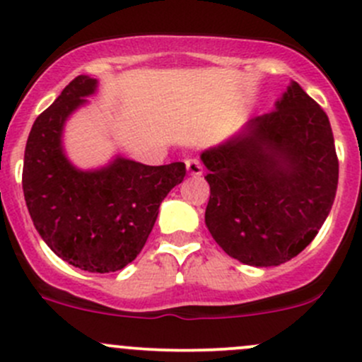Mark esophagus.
<instances>
[{"label":"esophagus","mask_w":362,"mask_h":362,"mask_svg":"<svg viewBox=\"0 0 362 362\" xmlns=\"http://www.w3.org/2000/svg\"><path fill=\"white\" fill-rule=\"evenodd\" d=\"M185 168H187V173L192 177H199L203 173V166L198 159H185Z\"/></svg>","instance_id":"obj_1"}]
</instances>
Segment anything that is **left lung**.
<instances>
[{
  "instance_id": "left-lung-1",
  "label": "left lung",
  "mask_w": 362,
  "mask_h": 362,
  "mask_svg": "<svg viewBox=\"0 0 362 362\" xmlns=\"http://www.w3.org/2000/svg\"><path fill=\"white\" fill-rule=\"evenodd\" d=\"M204 222L243 264L279 266L310 245L329 215L338 158L326 112L293 82L275 110L202 154Z\"/></svg>"
}]
</instances>
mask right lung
Instances as JSON below:
<instances>
[{
	"label": "right lung",
	"mask_w": 362,
	"mask_h": 362,
	"mask_svg": "<svg viewBox=\"0 0 362 362\" xmlns=\"http://www.w3.org/2000/svg\"><path fill=\"white\" fill-rule=\"evenodd\" d=\"M98 82L78 75L36 117L24 152L23 189L36 231L50 250L90 273L122 269L151 235L159 204L185 177L184 163L147 166L117 156L83 171L63 151L64 122Z\"/></svg>",
	"instance_id": "obj_1"
}]
</instances>
